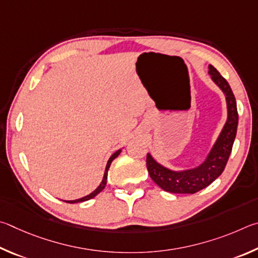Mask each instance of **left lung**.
Segmentation results:
<instances>
[{"instance_id":"left-lung-1","label":"left lung","mask_w":258,"mask_h":258,"mask_svg":"<svg viewBox=\"0 0 258 258\" xmlns=\"http://www.w3.org/2000/svg\"><path fill=\"white\" fill-rule=\"evenodd\" d=\"M209 69L212 79L225 94L228 104L227 123L206 161L196 169L175 172L156 163L155 160L150 154H147L146 165L148 173L153 181L165 191L173 194H195L206 188L223 172L229 156L231 154L238 126L236 98L228 81L220 75V72L211 64Z\"/></svg>"}]
</instances>
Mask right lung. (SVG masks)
Returning <instances> with one entry per match:
<instances>
[{
  "instance_id": "1",
  "label": "right lung",
  "mask_w": 258,
  "mask_h": 258,
  "mask_svg": "<svg viewBox=\"0 0 258 258\" xmlns=\"http://www.w3.org/2000/svg\"><path fill=\"white\" fill-rule=\"evenodd\" d=\"M121 153V150H119V151H116L114 154H113L111 157H110V160L107 161V164H106V169H105V173H104V178H103V180H102V182H101V184H99V186L95 189V190L92 192V194H89V195H87V196H85V197H83V198H79V200H76V201H64L66 203H70V204H74V203H80V202H85V201H88V200H92V198H94L95 196L96 195H98L99 192H101L104 188H105V186H106V180H107V172H108V169H110V165H111V163H112V161L115 159L116 156H119V154Z\"/></svg>"
}]
</instances>
